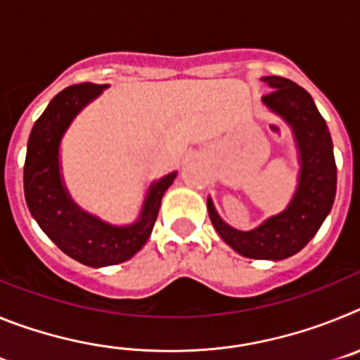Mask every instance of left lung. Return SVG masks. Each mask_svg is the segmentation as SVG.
I'll list each match as a JSON object with an SVG mask.
<instances>
[{
    "label": "left lung",
    "instance_id": "1",
    "mask_svg": "<svg viewBox=\"0 0 360 360\" xmlns=\"http://www.w3.org/2000/svg\"><path fill=\"white\" fill-rule=\"evenodd\" d=\"M263 82L272 90L263 97V104L294 131L301 162L294 198L285 211L270 216L259 227L247 232L225 224L211 198H207V209L216 232L236 252L254 259L278 262L303 249L332 211L337 167L332 136L310 94L290 79L278 75L263 77Z\"/></svg>",
    "mask_w": 360,
    "mask_h": 360
}]
</instances>
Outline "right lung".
I'll return each instance as SVG.
<instances>
[{"label": "right lung", "instance_id": "obj_1", "mask_svg": "<svg viewBox=\"0 0 360 360\" xmlns=\"http://www.w3.org/2000/svg\"><path fill=\"white\" fill-rule=\"evenodd\" d=\"M108 84H73L50 101L28 136L23 186L30 214L44 234L65 254L88 266L117 265L144 247L157 221L160 202L176 171L153 182L135 224L110 225L82 211L70 198L59 167L61 139L79 111L90 104Z\"/></svg>", "mask_w": 360, "mask_h": 360}]
</instances>
